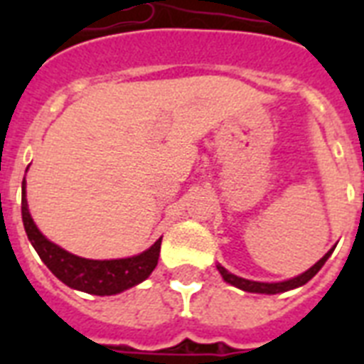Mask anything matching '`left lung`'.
<instances>
[{"instance_id":"8db88e82","label":"left lung","mask_w":364,"mask_h":364,"mask_svg":"<svg viewBox=\"0 0 364 364\" xmlns=\"http://www.w3.org/2000/svg\"><path fill=\"white\" fill-rule=\"evenodd\" d=\"M334 247L328 249L327 253L323 255L321 259L317 260L316 264L311 266V268H308L306 272H302V274H299V276L291 277V279H285V282H253V279H245V277H240V276H234L232 272H228L225 266H221L219 262H217V270H219V274L223 276V279L227 283H230V285H234V287L242 289V291H245V293H259V294H277V293H285V291H291V289H296V287H302V285H306V283L310 282L311 277L316 276L317 272L321 270V266L327 262V259L333 255Z\"/></svg>"}]
</instances>
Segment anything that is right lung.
Listing matches in <instances>:
<instances>
[{
  "label": "right lung",
  "instance_id": "add662e5",
  "mask_svg": "<svg viewBox=\"0 0 364 364\" xmlns=\"http://www.w3.org/2000/svg\"><path fill=\"white\" fill-rule=\"evenodd\" d=\"M28 171V170H26ZM22 223H24L26 234L31 242L37 255L47 264V268L58 277L60 282L68 287L82 291L98 296H111L119 294L126 289L134 287L137 283L145 282L151 272L159 264L160 243L162 238L145 249L143 253L126 257V259L94 260L77 257V255L65 251L60 245L45 238L41 230L37 228L28 210L26 200V177L22 179Z\"/></svg>",
  "mask_w": 364,
  "mask_h": 364
}]
</instances>
